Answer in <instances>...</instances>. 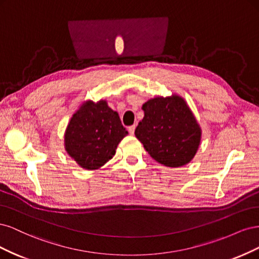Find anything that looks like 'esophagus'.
I'll list each match as a JSON object with an SVG mask.
<instances>
[{"mask_svg": "<svg viewBox=\"0 0 259 259\" xmlns=\"http://www.w3.org/2000/svg\"><path fill=\"white\" fill-rule=\"evenodd\" d=\"M135 128H136L135 125H132V126H130V127H128V132H130V134H131V135H134Z\"/></svg>", "mask_w": 259, "mask_h": 259, "instance_id": "34e87169", "label": "esophagus"}]
</instances>
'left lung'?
I'll use <instances>...</instances> for the list:
<instances>
[{
    "instance_id": "left-lung-1",
    "label": "left lung",
    "mask_w": 259,
    "mask_h": 259,
    "mask_svg": "<svg viewBox=\"0 0 259 259\" xmlns=\"http://www.w3.org/2000/svg\"><path fill=\"white\" fill-rule=\"evenodd\" d=\"M143 110L135 136L151 158L168 167L189 163L199 148L201 128L186 101L177 95L155 97Z\"/></svg>"
}]
</instances>
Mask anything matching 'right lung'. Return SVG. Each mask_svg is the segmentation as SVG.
Listing matches in <instances>:
<instances>
[{
    "instance_id": "right-lung-1",
    "label": "right lung",
    "mask_w": 259,
    "mask_h": 259,
    "mask_svg": "<svg viewBox=\"0 0 259 259\" xmlns=\"http://www.w3.org/2000/svg\"><path fill=\"white\" fill-rule=\"evenodd\" d=\"M128 134L117 112L105 100L86 101L70 120L65 133L68 154L86 169H97L112 159L121 140Z\"/></svg>"
}]
</instances>
